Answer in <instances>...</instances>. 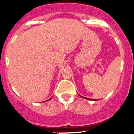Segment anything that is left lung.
Returning a JSON list of instances; mask_svg holds the SVG:
<instances>
[{"instance_id":"1","label":"left lung","mask_w":134,"mask_h":134,"mask_svg":"<svg viewBox=\"0 0 134 134\" xmlns=\"http://www.w3.org/2000/svg\"><path fill=\"white\" fill-rule=\"evenodd\" d=\"M79 96H80V97H83V98H85V99H89V100H95V101H96V99H89V98H87V97H82V96H80V95H79Z\"/></svg>"}]
</instances>
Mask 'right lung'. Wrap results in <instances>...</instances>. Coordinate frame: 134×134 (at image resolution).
I'll use <instances>...</instances> for the list:
<instances>
[{"label": "right lung", "mask_w": 134, "mask_h": 134, "mask_svg": "<svg viewBox=\"0 0 134 134\" xmlns=\"http://www.w3.org/2000/svg\"><path fill=\"white\" fill-rule=\"evenodd\" d=\"M52 99V97H51V98H50V99ZM49 99H48V100H46V101H48V100Z\"/></svg>", "instance_id": "obj_1"}]
</instances>
